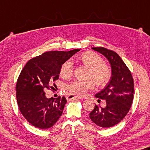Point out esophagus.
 <instances>
[{
  "instance_id": "obj_1",
  "label": "esophagus",
  "mask_w": 150,
  "mask_h": 150,
  "mask_svg": "<svg viewBox=\"0 0 150 150\" xmlns=\"http://www.w3.org/2000/svg\"><path fill=\"white\" fill-rule=\"evenodd\" d=\"M66 98H67V100L71 101V100H75L76 98H79V99L83 98V97L79 96H75V95H73V94H67V96H66Z\"/></svg>"
}]
</instances>
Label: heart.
Here are the masks:
<instances>
[{
    "label": "heart",
    "instance_id": "b5f03b06",
    "mask_svg": "<svg viewBox=\"0 0 150 150\" xmlns=\"http://www.w3.org/2000/svg\"><path fill=\"white\" fill-rule=\"evenodd\" d=\"M80 61L90 67L89 80L75 79L67 86L68 91L78 95H85L95 88V81L98 85H104L110 79L111 73L110 68L103 64V59L98 54L88 52L83 54L79 58ZM74 71V64L69 59L64 62L60 68V75L64 79L69 78Z\"/></svg>",
    "mask_w": 150,
    "mask_h": 150
}]
</instances>
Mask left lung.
Listing matches in <instances>:
<instances>
[{"label": "left lung", "mask_w": 150, "mask_h": 150, "mask_svg": "<svg viewBox=\"0 0 150 150\" xmlns=\"http://www.w3.org/2000/svg\"><path fill=\"white\" fill-rule=\"evenodd\" d=\"M92 49L108 59L112 75L105 88L95 96L100 101L105 100V108L95 105L89 117L100 127H111L121 122L130 110L134 97V81L130 71L115 52L104 47Z\"/></svg>", "instance_id": "1"}]
</instances>
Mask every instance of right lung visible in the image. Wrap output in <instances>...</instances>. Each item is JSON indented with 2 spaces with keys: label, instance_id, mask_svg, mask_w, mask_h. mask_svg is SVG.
<instances>
[{
  "label": "right lung",
  "instance_id": "obj_1",
  "mask_svg": "<svg viewBox=\"0 0 150 150\" xmlns=\"http://www.w3.org/2000/svg\"><path fill=\"white\" fill-rule=\"evenodd\" d=\"M48 51L32 58L21 70L16 85L20 112L33 126L50 128L60 117L67 102L64 96L47 98V89L53 91L64 62L79 51Z\"/></svg>",
  "mask_w": 150,
  "mask_h": 150
}]
</instances>
